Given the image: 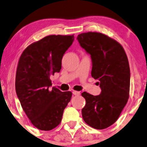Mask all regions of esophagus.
<instances>
[{"label": "esophagus", "mask_w": 147, "mask_h": 147, "mask_svg": "<svg viewBox=\"0 0 147 147\" xmlns=\"http://www.w3.org/2000/svg\"><path fill=\"white\" fill-rule=\"evenodd\" d=\"M73 94L75 96H80L81 93H80V92H78V91H73Z\"/></svg>", "instance_id": "1"}]
</instances>
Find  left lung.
<instances>
[{
	"mask_svg": "<svg viewBox=\"0 0 147 147\" xmlns=\"http://www.w3.org/2000/svg\"><path fill=\"white\" fill-rule=\"evenodd\" d=\"M77 39L91 56L92 76L99 80L101 88L98 96L82 94L86 100L82 117L91 127L104 129L117 120L128 102L130 72L127 56L119 43L102 33H82Z\"/></svg>",
	"mask_w": 147,
	"mask_h": 147,
	"instance_id": "obj_1",
	"label": "left lung"
}]
</instances>
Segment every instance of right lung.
Instances as JSON below:
<instances>
[{
  "label": "right lung",
  "mask_w": 147,
  "mask_h": 147,
  "mask_svg": "<svg viewBox=\"0 0 147 147\" xmlns=\"http://www.w3.org/2000/svg\"><path fill=\"white\" fill-rule=\"evenodd\" d=\"M74 40V35L47 36L28 46L20 57L16 93L27 117L39 130L59 125L71 100V92L50 88V76L60 71L62 57Z\"/></svg>",
  "instance_id": "1"
}]
</instances>
